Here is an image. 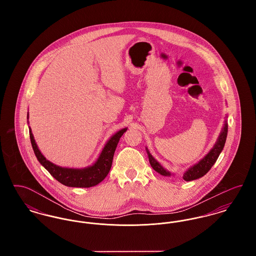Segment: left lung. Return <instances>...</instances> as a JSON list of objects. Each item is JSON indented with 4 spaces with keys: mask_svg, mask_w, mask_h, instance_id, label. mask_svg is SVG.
Listing matches in <instances>:
<instances>
[{
    "mask_svg": "<svg viewBox=\"0 0 256 256\" xmlns=\"http://www.w3.org/2000/svg\"><path fill=\"white\" fill-rule=\"evenodd\" d=\"M226 135H228V122L226 121L215 145L210 150V152L207 154L204 158L200 159L196 164H195L192 167H190L188 170L183 174L182 178L184 180H186V182L195 180H198V178L204 176L208 172V170L211 169V167L217 161L220 154L222 152V150L224 146L226 140ZM146 154H148V156L150 164V166L152 167L154 170H156L162 176H170L172 174L170 172L166 170L165 168H163V166H161V164L158 162V160H156V158L150 154V152H148V148H146Z\"/></svg>",
    "mask_w": 256,
    "mask_h": 256,
    "instance_id": "left-lung-1",
    "label": "left lung"
}]
</instances>
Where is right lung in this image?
<instances>
[{"label":"right lung","mask_w":256,"mask_h":256,"mask_svg":"<svg viewBox=\"0 0 256 256\" xmlns=\"http://www.w3.org/2000/svg\"><path fill=\"white\" fill-rule=\"evenodd\" d=\"M28 128H30V138L32 146L36 154V156L38 159V161L41 163V165L61 184L69 187H82V188H88V187L95 186L106 178V176L110 172L113 156L117 145L119 143V140L122 137V134H124L128 130L126 128H122L114 134L113 136H111V138L102 148L97 161L92 166L82 168V169H76V168L74 169V168H64V167L58 166L52 163L49 160H47L39 150L36 143L34 134L32 132V130L30 126Z\"/></svg>","instance_id":"add662e5"}]
</instances>
